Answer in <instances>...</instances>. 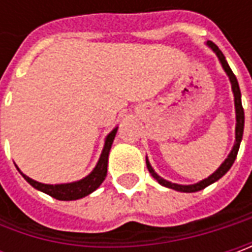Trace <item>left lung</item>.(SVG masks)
Instances as JSON below:
<instances>
[{
    "instance_id": "left-lung-1",
    "label": "left lung",
    "mask_w": 252,
    "mask_h": 252,
    "mask_svg": "<svg viewBox=\"0 0 252 252\" xmlns=\"http://www.w3.org/2000/svg\"><path fill=\"white\" fill-rule=\"evenodd\" d=\"M206 46H208L209 49L213 52V53L218 56L219 62L221 64V67H223V70H224V73L227 74L228 80H230V84H231V91H233V95H234V108H236V141H234V146H233V149L231 151L228 153L227 158L223 161L221 164H220V167H219L212 175H209L208 178L202 179V181H199L196 184H190V185H181V184H174V182H169L167 179H164L162 177H160L154 168L151 167L150 161L149 158L146 157V164H147V168H149V172L151 174V177L153 178H156L158 181V184H161L162 187H165V188H171L174 189V190H178V192H187V193H190V192H198V190H202V189H205L209 185H212V184H215L216 181L221 178L226 172H227L228 169L231 168V165H233V162L236 160V157H237V153L238 149H240V143L243 140V131H244V109H243V105H241V92H240V87H238V81L237 78H236V75L233 74L231 71V68H230V65L226 62V57H224V54L221 53V50L219 49L216 44L213 43V42H206Z\"/></svg>"
}]
</instances>
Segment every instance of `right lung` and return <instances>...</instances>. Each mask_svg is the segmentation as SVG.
I'll list each match as a JSON object with an SVG mask.
<instances>
[{
    "label": "right lung",
    "mask_w": 252,
    "mask_h": 252,
    "mask_svg": "<svg viewBox=\"0 0 252 252\" xmlns=\"http://www.w3.org/2000/svg\"><path fill=\"white\" fill-rule=\"evenodd\" d=\"M118 126L109 131V134L105 137V143H103V149H102L101 156H99V160L96 162L95 168L92 169L91 172L84 177L83 179H78V181H74V182H67V184H42V182H37L34 179L29 178L28 175H25L21 169L18 168L19 174L24 177L34 189L50 195L52 198L59 199V200H77V199L85 198L87 195L92 193L94 190L99 188L103 179L106 177V172H108V158H109V151H111L112 143L115 140V136L118 133Z\"/></svg>",
    "instance_id": "1"
}]
</instances>
